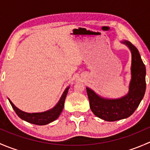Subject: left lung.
Wrapping results in <instances>:
<instances>
[{
  "mask_svg": "<svg viewBox=\"0 0 150 150\" xmlns=\"http://www.w3.org/2000/svg\"><path fill=\"white\" fill-rule=\"evenodd\" d=\"M122 43L129 48L132 57L128 93L120 99H104L86 88L91 110L96 117L106 121H116L131 116L139 105L146 90V68L138 49L128 40Z\"/></svg>",
  "mask_w": 150,
  "mask_h": 150,
  "instance_id": "8db88e82",
  "label": "left lung"
}]
</instances>
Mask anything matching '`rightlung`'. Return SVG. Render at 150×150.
Returning <instances> with one entry per match:
<instances>
[{
	"label": "right lung",
	"instance_id": "right-lung-1",
	"mask_svg": "<svg viewBox=\"0 0 150 150\" xmlns=\"http://www.w3.org/2000/svg\"><path fill=\"white\" fill-rule=\"evenodd\" d=\"M69 88V86L65 89V91L63 93L62 96H61L59 101L58 102V103L56 104L55 107H53L51 110H48V111L43 112H23L19 110V109H18L14 104L11 102L9 99H8V101H9L11 105L12 106L13 109L14 110L15 112L16 113V115L21 119H22V120H25V121L28 122H30V123L35 124V125H46V124H48L50 122L57 120L59 117V115L61 114L62 112L63 108H64V101H65V98L68 93Z\"/></svg>",
	"mask_w": 150,
	"mask_h": 150
}]
</instances>
